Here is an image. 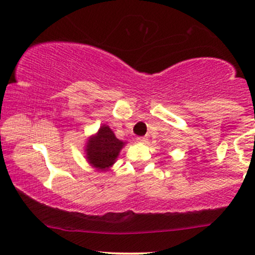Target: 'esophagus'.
<instances>
[{
  "instance_id": "1",
  "label": "esophagus",
  "mask_w": 255,
  "mask_h": 255,
  "mask_svg": "<svg viewBox=\"0 0 255 255\" xmlns=\"http://www.w3.org/2000/svg\"><path fill=\"white\" fill-rule=\"evenodd\" d=\"M137 142L145 144V143H147V138L146 137H138L137 138Z\"/></svg>"
}]
</instances>
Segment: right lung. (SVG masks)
I'll return each mask as SVG.
<instances>
[{"label":"right lung","instance_id":"obj_1","mask_svg":"<svg viewBox=\"0 0 255 255\" xmlns=\"http://www.w3.org/2000/svg\"><path fill=\"white\" fill-rule=\"evenodd\" d=\"M127 142L118 139L109 125L103 124L96 133L87 138L85 158L98 171H109L117 161Z\"/></svg>","mask_w":255,"mask_h":255}]
</instances>
